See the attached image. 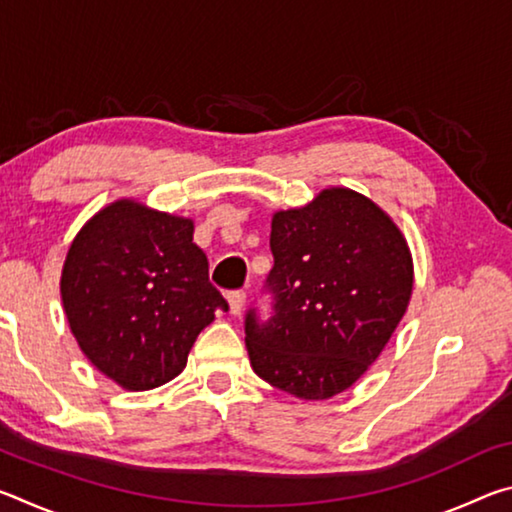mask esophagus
I'll return each instance as SVG.
<instances>
[{
  "mask_svg": "<svg viewBox=\"0 0 512 512\" xmlns=\"http://www.w3.org/2000/svg\"><path fill=\"white\" fill-rule=\"evenodd\" d=\"M228 302H230V311L235 316L241 314V309L246 305V293L244 291H230L228 293Z\"/></svg>",
  "mask_w": 512,
  "mask_h": 512,
  "instance_id": "obj_1",
  "label": "esophagus"
}]
</instances>
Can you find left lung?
I'll return each instance as SVG.
<instances>
[{
  "instance_id": "8db88e82",
  "label": "left lung",
  "mask_w": 512,
  "mask_h": 512,
  "mask_svg": "<svg viewBox=\"0 0 512 512\" xmlns=\"http://www.w3.org/2000/svg\"><path fill=\"white\" fill-rule=\"evenodd\" d=\"M271 316L246 314L250 366L300 400L350 388L386 348L413 291V262L391 216L352 189H323L273 214Z\"/></svg>"
}]
</instances>
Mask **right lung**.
I'll return each mask as SVG.
<instances>
[{"label":"right lung","mask_w":512,"mask_h":512,"mask_svg":"<svg viewBox=\"0 0 512 512\" xmlns=\"http://www.w3.org/2000/svg\"><path fill=\"white\" fill-rule=\"evenodd\" d=\"M60 296L85 357L128 391L178 377L214 311H228L194 244V223L128 198L76 235Z\"/></svg>","instance_id":"right-lung-1"}]
</instances>
